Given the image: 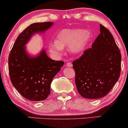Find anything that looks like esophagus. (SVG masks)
I'll use <instances>...</instances> for the list:
<instances>
[{"label":"esophagus","mask_w":128,"mask_h":128,"mask_svg":"<svg viewBox=\"0 0 128 128\" xmlns=\"http://www.w3.org/2000/svg\"><path fill=\"white\" fill-rule=\"evenodd\" d=\"M66 66H67V67H73V64H72V63L70 62H67V63H66Z\"/></svg>","instance_id":"1"}]
</instances>
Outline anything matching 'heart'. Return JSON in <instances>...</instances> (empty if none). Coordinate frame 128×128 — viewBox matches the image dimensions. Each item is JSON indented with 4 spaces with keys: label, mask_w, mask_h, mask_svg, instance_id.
<instances>
[{
    "label": "heart",
    "mask_w": 128,
    "mask_h": 128,
    "mask_svg": "<svg viewBox=\"0 0 128 128\" xmlns=\"http://www.w3.org/2000/svg\"><path fill=\"white\" fill-rule=\"evenodd\" d=\"M91 36L88 30L79 28L64 29L60 31L56 40L49 43L50 51L56 55H61L64 52V48L69 47L71 52L78 54L86 46Z\"/></svg>",
    "instance_id": "heart-1"
}]
</instances>
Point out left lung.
<instances>
[{"label":"left lung","instance_id":"1","mask_svg":"<svg viewBox=\"0 0 128 128\" xmlns=\"http://www.w3.org/2000/svg\"><path fill=\"white\" fill-rule=\"evenodd\" d=\"M100 33L83 55L73 62L77 90L82 96L98 99L107 95L118 82L121 54L113 35L100 24Z\"/></svg>","mask_w":128,"mask_h":128}]
</instances>
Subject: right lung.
I'll return each mask as SVG.
<instances>
[{"instance_id": "obj_1", "label": "right lung", "mask_w": 128, "mask_h": 128, "mask_svg": "<svg viewBox=\"0 0 128 128\" xmlns=\"http://www.w3.org/2000/svg\"><path fill=\"white\" fill-rule=\"evenodd\" d=\"M52 22L33 23L18 36L8 58V68L13 86L23 97L30 101L46 100L50 93V86L55 75L64 65L62 61H55L43 49L38 56L27 54L25 45L36 33H44L53 25Z\"/></svg>"}]
</instances>
